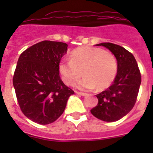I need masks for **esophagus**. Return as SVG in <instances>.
Masks as SVG:
<instances>
[{"label":"esophagus","instance_id":"34e87169","mask_svg":"<svg viewBox=\"0 0 153 153\" xmlns=\"http://www.w3.org/2000/svg\"><path fill=\"white\" fill-rule=\"evenodd\" d=\"M76 94H78V95H80V96H86V93H83V92L76 91Z\"/></svg>","mask_w":153,"mask_h":153}]
</instances>
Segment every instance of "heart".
<instances>
[{
    "instance_id": "1",
    "label": "heart",
    "mask_w": 153,
    "mask_h": 153,
    "mask_svg": "<svg viewBox=\"0 0 153 153\" xmlns=\"http://www.w3.org/2000/svg\"><path fill=\"white\" fill-rule=\"evenodd\" d=\"M117 60L113 53L92 47H82L74 50L70 59L63 58L59 64L62 79L68 86L76 84L83 90H91L97 86L102 90L111 85L117 74Z\"/></svg>"
}]
</instances>
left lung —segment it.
<instances>
[{"mask_svg": "<svg viewBox=\"0 0 153 153\" xmlns=\"http://www.w3.org/2000/svg\"><path fill=\"white\" fill-rule=\"evenodd\" d=\"M113 53L117 60V74L107 90L97 94V106L92 114L105 122H115L125 117L133 108L141 84V74L134 56L123 47L112 43H102Z\"/></svg>", "mask_w": 153, "mask_h": 153, "instance_id": "1", "label": "left lung"}]
</instances>
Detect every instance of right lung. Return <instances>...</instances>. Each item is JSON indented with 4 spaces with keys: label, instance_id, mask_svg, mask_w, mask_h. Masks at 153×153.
I'll return each instance as SVG.
<instances>
[{
    "label": "right lung",
    "instance_id": "1",
    "mask_svg": "<svg viewBox=\"0 0 153 153\" xmlns=\"http://www.w3.org/2000/svg\"><path fill=\"white\" fill-rule=\"evenodd\" d=\"M67 47L62 42L44 40L19 57L13 85L21 111L33 122L47 125L56 121L74 94L59 75V64Z\"/></svg>",
    "mask_w": 153,
    "mask_h": 153
}]
</instances>
